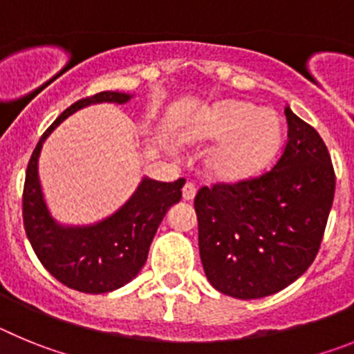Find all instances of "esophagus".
I'll use <instances>...</instances> for the list:
<instances>
[{
    "label": "esophagus",
    "instance_id": "esophagus-1",
    "mask_svg": "<svg viewBox=\"0 0 354 354\" xmlns=\"http://www.w3.org/2000/svg\"><path fill=\"white\" fill-rule=\"evenodd\" d=\"M195 195H196V187H195V184L189 183V180H187V183L184 184V187H183V198H184V200H187V202H189V200L195 198Z\"/></svg>",
    "mask_w": 354,
    "mask_h": 354
}]
</instances>
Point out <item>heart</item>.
I'll list each match as a JSON object with an SVG mask.
<instances>
[{"mask_svg":"<svg viewBox=\"0 0 354 354\" xmlns=\"http://www.w3.org/2000/svg\"><path fill=\"white\" fill-rule=\"evenodd\" d=\"M187 142H218L209 168L225 179H245L261 171L277 154L282 124L274 111L241 101H223L200 115L184 133Z\"/></svg>","mask_w":354,"mask_h":354,"instance_id":"heart-1","label":"heart"}]
</instances>
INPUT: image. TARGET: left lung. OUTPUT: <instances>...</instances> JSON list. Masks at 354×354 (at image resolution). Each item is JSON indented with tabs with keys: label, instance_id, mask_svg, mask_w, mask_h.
<instances>
[{
	"label": "left lung",
	"instance_id": "obj_1",
	"mask_svg": "<svg viewBox=\"0 0 354 354\" xmlns=\"http://www.w3.org/2000/svg\"><path fill=\"white\" fill-rule=\"evenodd\" d=\"M287 142L274 167L195 196L198 248L214 289L257 299L286 289L314 262L328 223L335 170L317 131L286 108Z\"/></svg>",
	"mask_w": 354,
	"mask_h": 354
}]
</instances>
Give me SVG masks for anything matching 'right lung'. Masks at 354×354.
<instances>
[{
    "label": "right lung",
    "mask_w": 354,
    "mask_h": 354,
    "mask_svg": "<svg viewBox=\"0 0 354 354\" xmlns=\"http://www.w3.org/2000/svg\"><path fill=\"white\" fill-rule=\"evenodd\" d=\"M129 101L127 93L101 92L68 106L40 136L26 168L23 189L24 230L37 257L64 286L86 294L111 292L126 286L147 262L150 243L168 207L183 196L186 180L159 183L143 179L136 193L113 216L92 227L68 228L55 223L44 204L37 161L48 134L64 118L93 102Z\"/></svg>",
    "instance_id": "add662e5"
}]
</instances>
